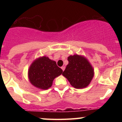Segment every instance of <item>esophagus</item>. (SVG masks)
Masks as SVG:
<instances>
[{
	"mask_svg": "<svg viewBox=\"0 0 122 122\" xmlns=\"http://www.w3.org/2000/svg\"><path fill=\"white\" fill-rule=\"evenodd\" d=\"M65 68H66V67H65V66H62V67H61V69H62V71H64V70H65Z\"/></svg>",
	"mask_w": 122,
	"mask_h": 122,
	"instance_id": "34e87169",
	"label": "esophagus"
}]
</instances>
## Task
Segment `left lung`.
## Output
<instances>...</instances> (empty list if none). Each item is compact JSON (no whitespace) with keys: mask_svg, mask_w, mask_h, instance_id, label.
Returning <instances> with one entry per match:
<instances>
[{"mask_svg":"<svg viewBox=\"0 0 122 122\" xmlns=\"http://www.w3.org/2000/svg\"><path fill=\"white\" fill-rule=\"evenodd\" d=\"M68 61V64L62 73L63 76L75 88H86L94 77V68L83 55H70Z\"/></svg>","mask_w":122,"mask_h":122,"instance_id":"1","label":"left lung"}]
</instances>
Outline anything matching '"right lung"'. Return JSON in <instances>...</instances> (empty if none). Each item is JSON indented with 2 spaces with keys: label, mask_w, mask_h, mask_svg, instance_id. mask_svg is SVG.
Returning <instances> with one entry per match:
<instances>
[{
  "label": "right lung",
  "mask_w": 122,
  "mask_h": 122,
  "mask_svg": "<svg viewBox=\"0 0 122 122\" xmlns=\"http://www.w3.org/2000/svg\"><path fill=\"white\" fill-rule=\"evenodd\" d=\"M62 73V69L58 67L55 61L43 56L33 61L28 75L32 85L41 90H47L52 86L54 80Z\"/></svg>",
  "instance_id": "1"
}]
</instances>
